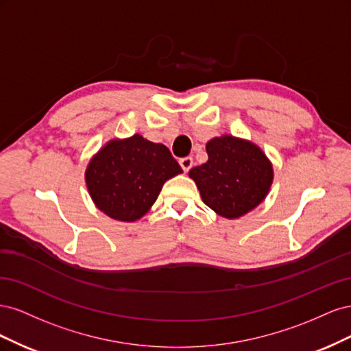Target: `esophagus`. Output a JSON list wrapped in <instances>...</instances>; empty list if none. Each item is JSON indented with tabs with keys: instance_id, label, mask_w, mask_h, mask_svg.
<instances>
[{
	"instance_id": "1",
	"label": "esophagus",
	"mask_w": 351,
	"mask_h": 351,
	"mask_svg": "<svg viewBox=\"0 0 351 351\" xmlns=\"http://www.w3.org/2000/svg\"><path fill=\"white\" fill-rule=\"evenodd\" d=\"M180 165H182L183 171H184V173H187L189 169L193 167V158H192V156H186V158H182V159H180Z\"/></svg>"
}]
</instances>
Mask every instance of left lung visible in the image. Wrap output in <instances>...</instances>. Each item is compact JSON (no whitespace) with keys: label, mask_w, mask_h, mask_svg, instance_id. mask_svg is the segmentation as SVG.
I'll list each match as a JSON object with an SVG mask.
<instances>
[{"label":"left lung","mask_w":351,"mask_h":351,"mask_svg":"<svg viewBox=\"0 0 351 351\" xmlns=\"http://www.w3.org/2000/svg\"><path fill=\"white\" fill-rule=\"evenodd\" d=\"M208 161L189 171L204 204L218 215L236 219L249 214L268 196L272 162L261 147L231 134L206 143Z\"/></svg>","instance_id":"8db88e82"}]
</instances>
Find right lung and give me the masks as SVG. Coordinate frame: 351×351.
Wrapping results in <instances>:
<instances>
[{"label": "right lung", "mask_w": 351, "mask_h": 351, "mask_svg": "<svg viewBox=\"0 0 351 351\" xmlns=\"http://www.w3.org/2000/svg\"><path fill=\"white\" fill-rule=\"evenodd\" d=\"M182 173L165 145L136 133L105 143L90 158L84 182L95 206L105 215L133 222L152 208L167 180Z\"/></svg>", "instance_id": "right-lung-1"}]
</instances>
